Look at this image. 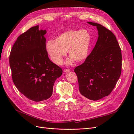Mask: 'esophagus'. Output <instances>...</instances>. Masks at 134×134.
Instances as JSON below:
<instances>
[{"instance_id": "esophagus-1", "label": "esophagus", "mask_w": 134, "mask_h": 134, "mask_svg": "<svg viewBox=\"0 0 134 134\" xmlns=\"http://www.w3.org/2000/svg\"><path fill=\"white\" fill-rule=\"evenodd\" d=\"M64 71L65 72H69V71H70V69H64Z\"/></svg>"}]
</instances>
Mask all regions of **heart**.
Returning a JSON list of instances; mask_svg holds the SVG:
<instances>
[{
    "instance_id": "b5f03b06",
    "label": "heart",
    "mask_w": 134,
    "mask_h": 134,
    "mask_svg": "<svg viewBox=\"0 0 134 134\" xmlns=\"http://www.w3.org/2000/svg\"><path fill=\"white\" fill-rule=\"evenodd\" d=\"M92 36L86 30H71L64 32L55 39L46 43V50L51 60L60 65L68 51L70 56L68 64L76 60L80 62L86 60L89 54Z\"/></svg>"
}]
</instances>
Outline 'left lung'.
I'll list each match as a JSON object with an SVG mask.
<instances>
[{
	"mask_svg": "<svg viewBox=\"0 0 134 134\" xmlns=\"http://www.w3.org/2000/svg\"><path fill=\"white\" fill-rule=\"evenodd\" d=\"M96 26L98 38L90 55L74 69L80 94L97 100L108 96L115 87L121 74L122 54L116 36L100 24L88 22Z\"/></svg>",
	"mask_w": 134,
	"mask_h": 134,
	"instance_id": "obj_1",
	"label": "left lung"
}]
</instances>
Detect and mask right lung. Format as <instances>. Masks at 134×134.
I'll list each match as a JSON object with an SVG mask.
<instances>
[{
  "label": "right lung",
  "mask_w": 134,
  "mask_h": 134,
  "mask_svg": "<svg viewBox=\"0 0 134 134\" xmlns=\"http://www.w3.org/2000/svg\"><path fill=\"white\" fill-rule=\"evenodd\" d=\"M38 26L30 28L19 36L12 47L9 64L13 82L19 91L36 102L52 94L56 79L62 69L48 58L46 48V30Z\"/></svg>",
  "instance_id": "right-lung-1"
}]
</instances>
